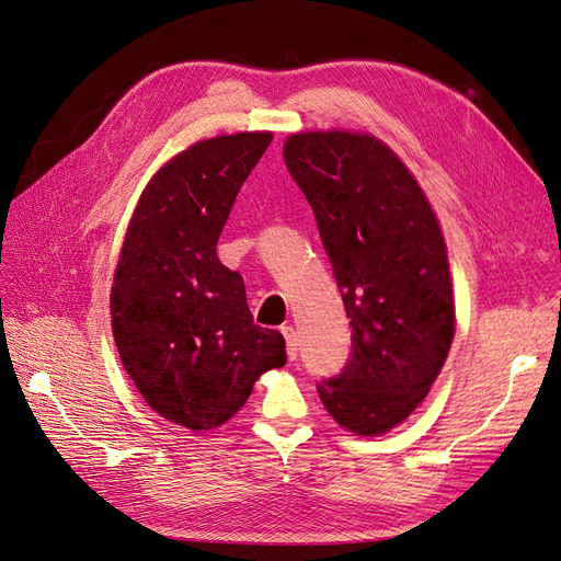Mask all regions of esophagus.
Listing matches in <instances>:
<instances>
[{
  "mask_svg": "<svg viewBox=\"0 0 561 561\" xmlns=\"http://www.w3.org/2000/svg\"><path fill=\"white\" fill-rule=\"evenodd\" d=\"M280 332H283L285 344H287V358L295 360V358H297V346H299V344H297V332H295L293 325L280 328Z\"/></svg>",
  "mask_w": 561,
  "mask_h": 561,
  "instance_id": "34e87169",
  "label": "esophagus"
}]
</instances>
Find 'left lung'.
I'll use <instances>...</instances> for the list:
<instances>
[{
    "label": "left lung",
    "instance_id": "1",
    "mask_svg": "<svg viewBox=\"0 0 561 561\" xmlns=\"http://www.w3.org/2000/svg\"><path fill=\"white\" fill-rule=\"evenodd\" d=\"M283 159L311 203L351 318V360L318 396L348 433L383 435L426 400L456 332L439 219L371 133H290Z\"/></svg>",
    "mask_w": 561,
    "mask_h": 561
}]
</instances>
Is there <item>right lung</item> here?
I'll return each instance as SVG.
<instances>
[{
	"label": "right lung",
	"mask_w": 561,
	"mask_h": 561,
	"mask_svg": "<svg viewBox=\"0 0 561 561\" xmlns=\"http://www.w3.org/2000/svg\"><path fill=\"white\" fill-rule=\"evenodd\" d=\"M271 130L215 135L168 159L142 190L110 293L118 358L165 421L213 431L241 410L285 339L252 322L241 274L217 239Z\"/></svg>",
	"instance_id": "1"
}]
</instances>
